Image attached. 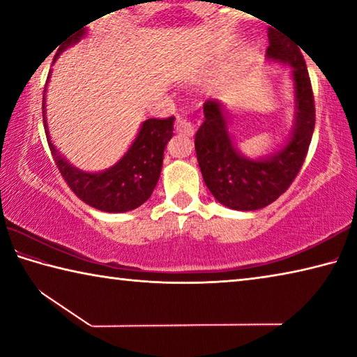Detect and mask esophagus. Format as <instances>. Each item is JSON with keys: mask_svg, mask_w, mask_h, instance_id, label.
Instances as JSON below:
<instances>
[{"mask_svg": "<svg viewBox=\"0 0 357 357\" xmlns=\"http://www.w3.org/2000/svg\"><path fill=\"white\" fill-rule=\"evenodd\" d=\"M174 129L179 134L183 135H193L195 134V124L192 123V119H189L187 116H178L176 118V123H174Z\"/></svg>", "mask_w": 357, "mask_h": 357, "instance_id": "34e87169", "label": "esophagus"}]
</instances>
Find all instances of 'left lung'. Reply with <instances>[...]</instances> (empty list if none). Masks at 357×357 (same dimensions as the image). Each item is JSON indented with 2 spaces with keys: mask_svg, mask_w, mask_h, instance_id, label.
<instances>
[{
  "mask_svg": "<svg viewBox=\"0 0 357 357\" xmlns=\"http://www.w3.org/2000/svg\"><path fill=\"white\" fill-rule=\"evenodd\" d=\"M268 56L293 68L298 112L291 142L266 160L245 159L233 146L220 105L211 99L203 104L204 123L195 135L204 184L217 202L231 209H261L285 193L301 172L315 129V99L299 47L269 28Z\"/></svg>",
  "mask_w": 357,
  "mask_h": 357,
  "instance_id": "left-lung-1",
  "label": "left lung"
}]
</instances>
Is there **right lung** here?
Listing matches in <instances>:
<instances>
[{"instance_id": "add662e5", "label": "right lung", "mask_w": 357, "mask_h": 357, "mask_svg": "<svg viewBox=\"0 0 357 357\" xmlns=\"http://www.w3.org/2000/svg\"><path fill=\"white\" fill-rule=\"evenodd\" d=\"M83 28V26H82ZM69 36L59 45L58 56L64 48L75 44L84 34V29ZM42 116L45 124V91L42 100ZM174 116L165 119H146L142 126L135 142L132 143L123 159L110 170L102 173H83L69 165L48 140L53 160L70 190L89 206L105 213H126L140 206L148 200L159 181L165 144L173 135ZM48 137V134H47Z\"/></svg>"}]
</instances>
